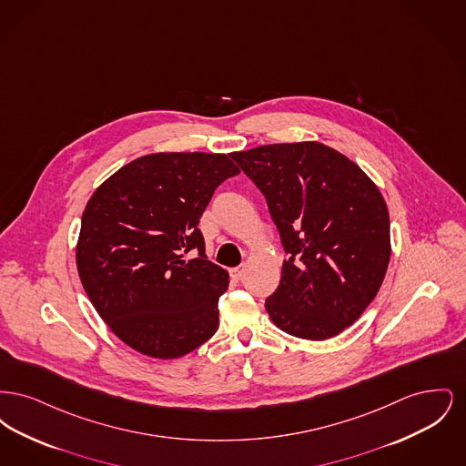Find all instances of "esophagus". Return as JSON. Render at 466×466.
<instances>
[{"instance_id":"obj_1","label":"esophagus","mask_w":466,"mask_h":466,"mask_svg":"<svg viewBox=\"0 0 466 466\" xmlns=\"http://www.w3.org/2000/svg\"><path fill=\"white\" fill-rule=\"evenodd\" d=\"M244 274V266L234 267V268H230V278L234 279V281H239L241 278H243Z\"/></svg>"}]
</instances>
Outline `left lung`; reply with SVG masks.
<instances>
[{
  "label": "left lung",
  "instance_id": "8db88e82",
  "mask_svg": "<svg viewBox=\"0 0 466 466\" xmlns=\"http://www.w3.org/2000/svg\"><path fill=\"white\" fill-rule=\"evenodd\" d=\"M230 157L264 194L287 251L266 309L283 332L325 340L374 300L390 264V215L353 160L316 141Z\"/></svg>",
  "mask_w": 466,
  "mask_h": 466
}]
</instances>
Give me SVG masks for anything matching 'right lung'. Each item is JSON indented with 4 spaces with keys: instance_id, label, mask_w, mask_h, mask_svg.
Masks as SVG:
<instances>
[{
    "instance_id": "add662e5",
    "label": "right lung",
    "mask_w": 466,
    "mask_h": 466,
    "mask_svg": "<svg viewBox=\"0 0 466 466\" xmlns=\"http://www.w3.org/2000/svg\"><path fill=\"white\" fill-rule=\"evenodd\" d=\"M236 175L225 154H150L92 194L78 274L111 332L136 351L173 360L217 332L228 272L208 260L198 225L217 187ZM192 248L198 258L185 261Z\"/></svg>"
}]
</instances>
